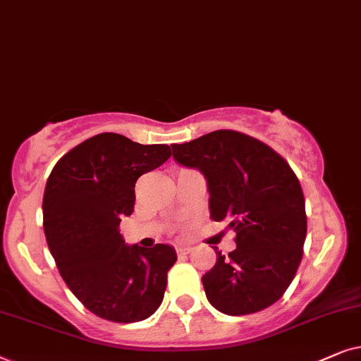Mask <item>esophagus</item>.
Instances as JSON below:
<instances>
[{"mask_svg": "<svg viewBox=\"0 0 361 361\" xmlns=\"http://www.w3.org/2000/svg\"><path fill=\"white\" fill-rule=\"evenodd\" d=\"M191 252V247L188 246H176V254L178 256H186V254Z\"/></svg>", "mask_w": 361, "mask_h": 361, "instance_id": "esophagus-1", "label": "esophagus"}]
</instances>
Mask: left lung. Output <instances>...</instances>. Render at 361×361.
<instances>
[{
    "label": "left lung",
    "mask_w": 361,
    "mask_h": 361,
    "mask_svg": "<svg viewBox=\"0 0 361 361\" xmlns=\"http://www.w3.org/2000/svg\"><path fill=\"white\" fill-rule=\"evenodd\" d=\"M180 165L203 173L213 221H229L236 249L216 251L203 276L209 304L226 315L264 310L284 295L302 261L305 200L284 158L256 138L216 130L173 145Z\"/></svg>",
    "instance_id": "left-lung-1"
}]
</instances>
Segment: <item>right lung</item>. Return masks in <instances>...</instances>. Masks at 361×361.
Returning <instances> with one entry per match:
<instances>
[{
  "instance_id": "add662e5",
  "label": "right lung",
  "mask_w": 361,
  "mask_h": 361,
  "mask_svg": "<svg viewBox=\"0 0 361 361\" xmlns=\"http://www.w3.org/2000/svg\"><path fill=\"white\" fill-rule=\"evenodd\" d=\"M170 157L168 145L99 133L67 152L47 178V246L72 294L100 319L132 324L161 304L175 249L128 246L118 226L133 213L138 178Z\"/></svg>"
}]
</instances>
